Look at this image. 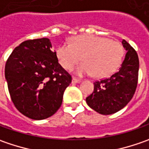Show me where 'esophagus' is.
Here are the masks:
<instances>
[{
	"label": "esophagus",
	"mask_w": 149,
	"mask_h": 149,
	"mask_svg": "<svg viewBox=\"0 0 149 149\" xmlns=\"http://www.w3.org/2000/svg\"><path fill=\"white\" fill-rule=\"evenodd\" d=\"M81 82V79H79L77 78H73L72 79V83L73 84H78Z\"/></svg>",
	"instance_id": "1"
}]
</instances>
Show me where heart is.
<instances>
[{
    "instance_id": "1",
    "label": "heart",
    "mask_w": 149,
    "mask_h": 149,
    "mask_svg": "<svg viewBox=\"0 0 149 149\" xmlns=\"http://www.w3.org/2000/svg\"><path fill=\"white\" fill-rule=\"evenodd\" d=\"M124 49L122 44L96 36H78L70 43L60 45L56 51L60 64L70 70L80 60L84 61L76 72L79 74H93L95 78L111 75L123 60Z\"/></svg>"
}]
</instances>
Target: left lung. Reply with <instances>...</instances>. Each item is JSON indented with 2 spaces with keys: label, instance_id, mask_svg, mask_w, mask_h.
Segmentation results:
<instances>
[{
  "label": "left lung",
  "instance_id": "obj_1",
  "mask_svg": "<svg viewBox=\"0 0 149 149\" xmlns=\"http://www.w3.org/2000/svg\"><path fill=\"white\" fill-rule=\"evenodd\" d=\"M122 44L127 52L120 68L109 78L94 82V91L86 98L87 104L101 114H112L122 109L133 98L137 88L139 56L125 40Z\"/></svg>",
  "mask_w": 149,
  "mask_h": 149
}]
</instances>
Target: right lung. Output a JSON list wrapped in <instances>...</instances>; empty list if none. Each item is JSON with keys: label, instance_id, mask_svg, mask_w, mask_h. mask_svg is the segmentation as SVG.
Listing matches in <instances>:
<instances>
[{"label": "right lung", "instance_id": "add662e5", "mask_svg": "<svg viewBox=\"0 0 149 149\" xmlns=\"http://www.w3.org/2000/svg\"><path fill=\"white\" fill-rule=\"evenodd\" d=\"M50 48L48 38L26 40L15 48L5 66L15 107L31 119H45L54 114L72 81Z\"/></svg>", "mask_w": 149, "mask_h": 149}]
</instances>
